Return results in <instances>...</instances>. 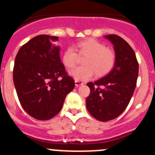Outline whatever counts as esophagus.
Instances as JSON below:
<instances>
[{
  "label": "esophagus",
  "instance_id": "esophagus-1",
  "mask_svg": "<svg viewBox=\"0 0 155 155\" xmlns=\"http://www.w3.org/2000/svg\"><path fill=\"white\" fill-rule=\"evenodd\" d=\"M82 85H83V83L79 81V80H75V86H76V87H79V86H82Z\"/></svg>",
  "mask_w": 155,
  "mask_h": 155
}]
</instances>
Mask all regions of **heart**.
<instances>
[{"label": "heart", "instance_id": "heart-1", "mask_svg": "<svg viewBox=\"0 0 155 155\" xmlns=\"http://www.w3.org/2000/svg\"><path fill=\"white\" fill-rule=\"evenodd\" d=\"M79 56H85L83 60V67H79L68 72L70 76L79 81L91 79L94 72L97 76H103L111 71L115 63V54L112 50L94 39L79 41L75 46ZM77 54L72 47L64 50L61 56L63 64L70 68L75 66Z\"/></svg>", "mask_w": 155, "mask_h": 155}]
</instances>
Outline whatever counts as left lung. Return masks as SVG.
I'll list each match as a JSON object with an SVG mask.
<instances>
[{
  "label": "left lung",
  "instance_id": "8db88e82",
  "mask_svg": "<svg viewBox=\"0 0 155 155\" xmlns=\"http://www.w3.org/2000/svg\"><path fill=\"white\" fill-rule=\"evenodd\" d=\"M104 38L113 44L115 65L105 76L87 83L91 94L86 100L90 114L102 122L112 120L125 111L134 94L139 72L135 52L126 40L117 35H107Z\"/></svg>",
  "mask_w": 155,
  "mask_h": 155
}]
</instances>
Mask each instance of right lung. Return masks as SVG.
I'll list each match as a JSON object with an SVG mask.
<instances>
[{
	"label": "right lung",
	"instance_id": "obj_1",
	"mask_svg": "<svg viewBox=\"0 0 155 155\" xmlns=\"http://www.w3.org/2000/svg\"><path fill=\"white\" fill-rule=\"evenodd\" d=\"M58 40L39 35L24 44L15 57L13 80L18 100L23 109L38 120L57 115L75 87L61 61L60 47L54 44Z\"/></svg>",
	"mask_w": 155,
	"mask_h": 155
}]
</instances>
